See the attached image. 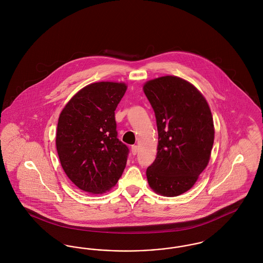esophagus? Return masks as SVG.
Here are the masks:
<instances>
[{"label":"esophagus","instance_id":"esophagus-1","mask_svg":"<svg viewBox=\"0 0 263 263\" xmlns=\"http://www.w3.org/2000/svg\"><path fill=\"white\" fill-rule=\"evenodd\" d=\"M131 152H132L133 155H136L138 153V146H136V145L132 146V147H131Z\"/></svg>","mask_w":263,"mask_h":263}]
</instances>
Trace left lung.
Masks as SVG:
<instances>
[{
    "mask_svg": "<svg viewBox=\"0 0 263 263\" xmlns=\"http://www.w3.org/2000/svg\"><path fill=\"white\" fill-rule=\"evenodd\" d=\"M155 111L158 153L147 168L150 187L166 197L186 192L209 163L214 143L210 107L187 81L164 76L144 85Z\"/></svg>",
    "mask_w": 263,
    "mask_h": 263,
    "instance_id": "left-lung-1",
    "label": "left lung"
}]
</instances>
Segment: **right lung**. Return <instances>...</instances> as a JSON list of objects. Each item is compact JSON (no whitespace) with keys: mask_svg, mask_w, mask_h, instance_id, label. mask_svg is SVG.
Masks as SVG:
<instances>
[{"mask_svg":"<svg viewBox=\"0 0 263 263\" xmlns=\"http://www.w3.org/2000/svg\"><path fill=\"white\" fill-rule=\"evenodd\" d=\"M124 83H93L79 90L60 113L56 148L65 174L81 190L100 194L124 171L129 149L117 138L115 109Z\"/></svg>","mask_w":263,"mask_h":263,"instance_id":"1","label":"right lung"}]
</instances>
